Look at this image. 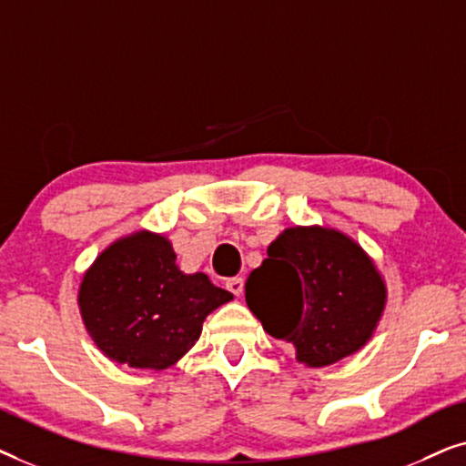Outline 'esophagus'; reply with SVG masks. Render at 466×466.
<instances>
[{"label":"esophagus","instance_id":"1","mask_svg":"<svg viewBox=\"0 0 466 466\" xmlns=\"http://www.w3.org/2000/svg\"><path fill=\"white\" fill-rule=\"evenodd\" d=\"M227 290H231L235 297H239L244 292V279L241 278H228L227 279Z\"/></svg>","mask_w":466,"mask_h":466}]
</instances>
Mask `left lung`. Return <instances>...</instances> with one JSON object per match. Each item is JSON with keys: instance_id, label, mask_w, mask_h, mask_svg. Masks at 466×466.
<instances>
[{"instance_id": "obj_1", "label": "left lung", "mask_w": 466, "mask_h": 466, "mask_svg": "<svg viewBox=\"0 0 466 466\" xmlns=\"http://www.w3.org/2000/svg\"><path fill=\"white\" fill-rule=\"evenodd\" d=\"M386 301L371 258L339 231L286 228L246 282V303L263 329L289 341L297 359L324 367L371 337Z\"/></svg>"}]
</instances>
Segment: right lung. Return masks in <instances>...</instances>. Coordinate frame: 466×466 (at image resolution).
I'll list each match as a JSON object with an SVG mask.
<instances>
[{
	"label": "right lung",
	"instance_id": "1",
	"mask_svg": "<svg viewBox=\"0 0 466 466\" xmlns=\"http://www.w3.org/2000/svg\"><path fill=\"white\" fill-rule=\"evenodd\" d=\"M233 295L206 273H184L163 235L136 233L112 244L86 271L80 311L107 359L167 369L195 346L209 311Z\"/></svg>",
	"mask_w": 466,
	"mask_h": 466
}]
</instances>
